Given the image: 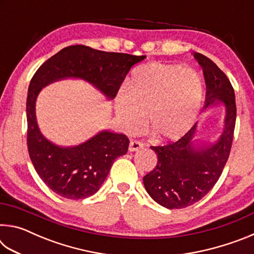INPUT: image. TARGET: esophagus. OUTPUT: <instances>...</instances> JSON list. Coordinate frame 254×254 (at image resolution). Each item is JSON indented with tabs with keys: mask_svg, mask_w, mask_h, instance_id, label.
<instances>
[{
	"mask_svg": "<svg viewBox=\"0 0 254 254\" xmlns=\"http://www.w3.org/2000/svg\"><path fill=\"white\" fill-rule=\"evenodd\" d=\"M142 147H143V145H142V143L140 142V141H133L132 140L130 142V145H128V151H130V152L136 151V150H139Z\"/></svg>",
	"mask_w": 254,
	"mask_h": 254,
	"instance_id": "1",
	"label": "esophagus"
}]
</instances>
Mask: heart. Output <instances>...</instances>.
Returning <instances> with one entry per match:
<instances>
[{
	"label": "heart",
	"mask_w": 254,
	"mask_h": 254,
	"mask_svg": "<svg viewBox=\"0 0 254 254\" xmlns=\"http://www.w3.org/2000/svg\"><path fill=\"white\" fill-rule=\"evenodd\" d=\"M203 98V81L190 68L152 63L133 71L128 88L115 101L118 121L126 132L148 127L159 140L183 135L196 117Z\"/></svg>",
	"instance_id": "heart-1"
}]
</instances>
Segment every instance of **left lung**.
<instances>
[{
  "label": "left lung",
  "instance_id": "obj_1",
  "mask_svg": "<svg viewBox=\"0 0 254 254\" xmlns=\"http://www.w3.org/2000/svg\"><path fill=\"white\" fill-rule=\"evenodd\" d=\"M206 83L205 109L224 104V128L214 143H194L197 123L183 137L162 147H151L156 168L143 177L145 190L163 207L175 209L195 204L207 194L222 175L233 141L236 105L229 78L206 56L194 53Z\"/></svg>",
  "mask_w": 254,
  "mask_h": 254
}]
</instances>
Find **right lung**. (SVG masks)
I'll return each instance as SVG.
<instances>
[{"label": "right lung", "instance_id": "obj_1", "mask_svg": "<svg viewBox=\"0 0 254 254\" xmlns=\"http://www.w3.org/2000/svg\"><path fill=\"white\" fill-rule=\"evenodd\" d=\"M145 56L106 53L91 47H66L39 67L30 81L27 97L28 151L34 169L47 186L68 199L95 194L115 159L127 152V136L107 130L74 147H60L40 132L36 101L40 91L54 81L83 79L113 100L131 67Z\"/></svg>", "mask_w": 254, "mask_h": 254}]
</instances>
